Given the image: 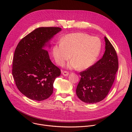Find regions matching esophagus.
Segmentation results:
<instances>
[{
	"instance_id": "34e87169",
	"label": "esophagus",
	"mask_w": 132,
	"mask_h": 132,
	"mask_svg": "<svg viewBox=\"0 0 132 132\" xmlns=\"http://www.w3.org/2000/svg\"><path fill=\"white\" fill-rule=\"evenodd\" d=\"M62 74H63V76H67L68 75H69V73L66 71H64L62 72Z\"/></svg>"
}]
</instances>
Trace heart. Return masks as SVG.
<instances>
[{
    "mask_svg": "<svg viewBox=\"0 0 132 132\" xmlns=\"http://www.w3.org/2000/svg\"><path fill=\"white\" fill-rule=\"evenodd\" d=\"M99 37L91 36L84 33L67 34L53 47V55L56 63L63 66L70 57L72 59L67 65L69 69L85 70L95 63L101 49ZM72 56H71V54Z\"/></svg>",
    "mask_w": 132,
    "mask_h": 132,
    "instance_id": "heart-1",
    "label": "heart"
}]
</instances>
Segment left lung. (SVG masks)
I'll return each mask as SVG.
<instances>
[{"mask_svg":"<svg viewBox=\"0 0 132 132\" xmlns=\"http://www.w3.org/2000/svg\"><path fill=\"white\" fill-rule=\"evenodd\" d=\"M104 41L105 50L102 59L80 72L81 79L76 92L79 99L85 103L93 104L103 100L116 78L119 66L117 54L105 36Z\"/></svg>","mask_w":132,"mask_h":132,"instance_id":"left-lung-1","label":"left lung"}]
</instances>
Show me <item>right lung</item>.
Instances as JSON below:
<instances>
[{
	"instance_id": "1",
	"label": "right lung",
	"mask_w": 132,
	"mask_h": 132,
	"mask_svg": "<svg viewBox=\"0 0 132 132\" xmlns=\"http://www.w3.org/2000/svg\"><path fill=\"white\" fill-rule=\"evenodd\" d=\"M62 31L59 27L35 29L18 43L14 53L12 75L15 85L23 95L35 101L49 98L53 92L55 79L61 70L50 60L46 47Z\"/></svg>"
}]
</instances>
